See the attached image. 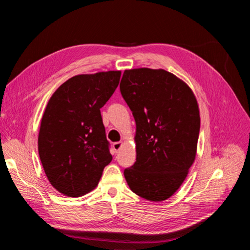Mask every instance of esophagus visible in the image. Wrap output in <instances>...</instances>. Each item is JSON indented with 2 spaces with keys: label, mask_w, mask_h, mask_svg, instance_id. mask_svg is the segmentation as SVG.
<instances>
[{
  "label": "esophagus",
  "mask_w": 250,
  "mask_h": 250,
  "mask_svg": "<svg viewBox=\"0 0 250 250\" xmlns=\"http://www.w3.org/2000/svg\"><path fill=\"white\" fill-rule=\"evenodd\" d=\"M112 147H113V150L116 151V152H119V150L121 149V147H122V142H116L112 144Z\"/></svg>",
  "instance_id": "esophagus-1"
}]
</instances>
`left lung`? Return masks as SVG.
<instances>
[{
    "instance_id": "1",
    "label": "left lung",
    "mask_w": 250,
    "mask_h": 250,
    "mask_svg": "<svg viewBox=\"0 0 250 250\" xmlns=\"http://www.w3.org/2000/svg\"><path fill=\"white\" fill-rule=\"evenodd\" d=\"M137 124V162L124 170L130 190L151 201L170 198L195 161L200 129L197 100L165 70H126L120 83Z\"/></svg>"
}]
</instances>
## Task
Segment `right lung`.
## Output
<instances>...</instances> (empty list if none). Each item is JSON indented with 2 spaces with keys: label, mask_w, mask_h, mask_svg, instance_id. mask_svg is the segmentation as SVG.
<instances>
[{
  "label": "right lung",
  "mask_w": 250,
  "mask_h": 250,
  "mask_svg": "<svg viewBox=\"0 0 250 250\" xmlns=\"http://www.w3.org/2000/svg\"><path fill=\"white\" fill-rule=\"evenodd\" d=\"M120 71L77 75L52 95L42 119L39 153L57 191L70 197L97 187L111 162L100 108L115 93Z\"/></svg>",
  "instance_id": "right-lung-1"
}]
</instances>
